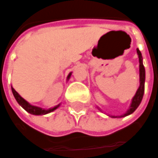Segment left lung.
Wrapping results in <instances>:
<instances>
[{
	"label": "left lung",
	"instance_id": "obj_1",
	"mask_svg": "<svg viewBox=\"0 0 158 158\" xmlns=\"http://www.w3.org/2000/svg\"><path fill=\"white\" fill-rule=\"evenodd\" d=\"M136 51H137V54H138L139 57V63H140V65H139V71H140V85H139V88L136 91V93H135V95L134 96V98L132 99V102H131V105L129 106L128 110L127 111L126 114H124L123 116L121 117L127 116V115H128V114H130L133 112H135V110L140 105L141 101L143 100V97L144 82H145V69H144L143 64L142 53H141V52L139 51L138 49Z\"/></svg>",
	"mask_w": 158,
	"mask_h": 158
}]
</instances>
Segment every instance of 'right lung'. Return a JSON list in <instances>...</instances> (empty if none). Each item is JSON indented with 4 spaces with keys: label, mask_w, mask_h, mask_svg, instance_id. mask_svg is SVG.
I'll return each instance as SVG.
<instances>
[{
    "label": "right lung",
    "mask_w": 158,
    "mask_h": 158,
    "mask_svg": "<svg viewBox=\"0 0 158 158\" xmlns=\"http://www.w3.org/2000/svg\"><path fill=\"white\" fill-rule=\"evenodd\" d=\"M71 74H72V73L68 75L67 79H69V78L71 77ZM11 89H12V93H13L14 97L15 98L16 101L18 102V104H19L22 107H23L28 113L31 114H35V115L46 114L48 113H51V112L54 111L55 109H57V107L59 106V105H57V106H54V107H52V108H50V109H43L41 107H38V106H32V105H30L29 102H27V101H25L23 98H22V97L19 95V94H18L13 87H11Z\"/></svg>",
    "instance_id": "right-lung-1"
}]
</instances>
